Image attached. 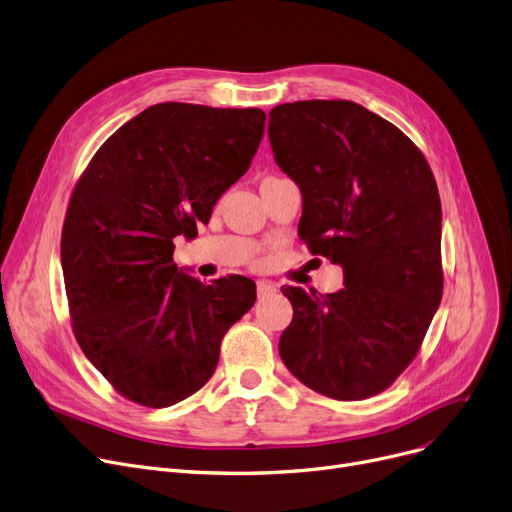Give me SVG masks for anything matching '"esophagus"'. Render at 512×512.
Wrapping results in <instances>:
<instances>
[{
    "instance_id": "1",
    "label": "esophagus",
    "mask_w": 512,
    "mask_h": 512,
    "mask_svg": "<svg viewBox=\"0 0 512 512\" xmlns=\"http://www.w3.org/2000/svg\"><path fill=\"white\" fill-rule=\"evenodd\" d=\"M256 291H258V297H268V295H273L277 291V287L270 281H258Z\"/></svg>"
}]
</instances>
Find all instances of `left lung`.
Returning <instances> with one entry per match:
<instances>
[{
    "instance_id": "8db88e82",
    "label": "left lung",
    "mask_w": 512,
    "mask_h": 512,
    "mask_svg": "<svg viewBox=\"0 0 512 512\" xmlns=\"http://www.w3.org/2000/svg\"><path fill=\"white\" fill-rule=\"evenodd\" d=\"M275 161L304 200L297 233L343 266L345 287H285L293 320L279 353L320 395L362 401L411 364L442 299V208L419 148L353 101H295L268 113Z\"/></svg>"
}]
</instances>
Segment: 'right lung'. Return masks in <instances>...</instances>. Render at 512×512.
Returning a JSON list of instances; mask_svg holds the SVG:
<instances>
[{
  "label": "right lung",
  "instance_id": "obj_1",
  "mask_svg": "<svg viewBox=\"0 0 512 512\" xmlns=\"http://www.w3.org/2000/svg\"><path fill=\"white\" fill-rule=\"evenodd\" d=\"M262 109L159 103L97 150L62 231L72 328L84 355L126 399L169 407L219 364L256 283H200L173 264V237L194 239L242 177L264 134Z\"/></svg>",
  "mask_w": 512,
  "mask_h": 512
}]
</instances>
